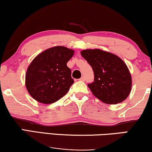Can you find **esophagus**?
<instances>
[{
    "instance_id": "34e87169",
    "label": "esophagus",
    "mask_w": 152,
    "mask_h": 152,
    "mask_svg": "<svg viewBox=\"0 0 152 152\" xmlns=\"http://www.w3.org/2000/svg\"><path fill=\"white\" fill-rule=\"evenodd\" d=\"M79 80H80V81H85V78L84 76H82L80 79H79Z\"/></svg>"
}]
</instances>
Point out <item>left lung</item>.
<instances>
[{
    "mask_svg": "<svg viewBox=\"0 0 152 152\" xmlns=\"http://www.w3.org/2000/svg\"><path fill=\"white\" fill-rule=\"evenodd\" d=\"M80 54L92 67L94 82L88 85L102 102L114 104L124 101L132 90V75L118 56L100 49L82 50Z\"/></svg>",
    "mask_w": 152,
    "mask_h": 152,
    "instance_id": "left-lung-1",
    "label": "left lung"
}]
</instances>
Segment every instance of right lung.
Returning <instances> with one entry per match:
<instances>
[{"label": "right lung", "mask_w": 152, "mask_h": 152, "mask_svg": "<svg viewBox=\"0 0 152 152\" xmlns=\"http://www.w3.org/2000/svg\"><path fill=\"white\" fill-rule=\"evenodd\" d=\"M74 54V50L55 46L34 58L25 74V87L34 100L52 104L68 92L74 81L67 63Z\"/></svg>", "instance_id": "obj_1"}]
</instances>
